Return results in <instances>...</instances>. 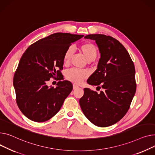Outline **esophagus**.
I'll return each mask as SVG.
<instances>
[{"instance_id":"34e87169","label":"esophagus","mask_w":155,"mask_h":155,"mask_svg":"<svg viewBox=\"0 0 155 155\" xmlns=\"http://www.w3.org/2000/svg\"><path fill=\"white\" fill-rule=\"evenodd\" d=\"M78 87H79V86H78L77 85L73 84V89H77V88H78Z\"/></svg>"}]
</instances>
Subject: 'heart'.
I'll list each match as a JSON object with an SVG mask.
<instances>
[{
	"label": "heart",
	"mask_w": 155,
	"mask_h": 155,
	"mask_svg": "<svg viewBox=\"0 0 155 155\" xmlns=\"http://www.w3.org/2000/svg\"><path fill=\"white\" fill-rule=\"evenodd\" d=\"M79 50L83 54L86 59L88 62L94 61L97 55V49L96 45L91 42H86L82 44ZM74 51L72 47H69L64 52L63 56V61L64 63L69 62ZM87 76L85 71H80L76 69H72L67 71L66 78L68 80L76 84H81Z\"/></svg>",
	"instance_id": "heart-1"
}]
</instances>
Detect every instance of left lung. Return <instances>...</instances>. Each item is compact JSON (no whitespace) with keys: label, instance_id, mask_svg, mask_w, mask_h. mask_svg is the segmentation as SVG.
I'll list each match as a JSON object with an SVG mask.
<instances>
[{"label":"left lung","instance_id":"1","mask_svg":"<svg viewBox=\"0 0 155 155\" xmlns=\"http://www.w3.org/2000/svg\"><path fill=\"white\" fill-rule=\"evenodd\" d=\"M85 39L96 41L101 54L97 69L87 79L99 94L84 89L79 104L85 116L94 125L107 127L119 121L128 111L136 84L133 62L123 45L111 36L89 34Z\"/></svg>","mask_w":155,"mask_h":155}]
</instances>
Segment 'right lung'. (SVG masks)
I'll use <instances>...</instances> for the list:
<instances>
[{"instance_id": "1", "label": "right lung", "mask_w": 155, "mask_h": 155, "mask_svg": "<svg viewBox=\"0 0 155 155\" xmlns=\"http://www.w3.org/2000/svg\"><path fill=\"white\" fill-rule=\"evenodd\" d=\"M83 35L58 32L31 45L22 56L14 76L16 102L29 120L44 122L55 115L71 92L72 84L63 79V56L72 42ZM60 81L47 85L51 77Z\"/></svg>"}]
</instances>
